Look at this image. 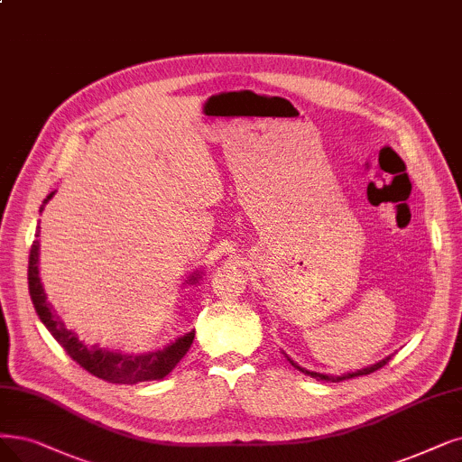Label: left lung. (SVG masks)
I'll list each match as a JSON object with an SVG mask.
<instances>
[{
    "label": "left lung",
    "instance_id": "8db88e82",
    "mask_svg": "<svg viewBox=\"0 0 462 462\" xmlns=\"http://www.w3.org/2000/svg\"><path fill=\"white\" fill-rule=\"evenodd\" d=\"M290 360V358H288ZM389 360H391V356H386L384 360H381V362H377V364H374V365H370V367H364V370H358V372H355V374H346V375H337V377H334V375H324V374H317V372H309V370H305V367H301V365H298L295 362H291V365L293 367H298V370L301 372V374H307V375H310V377H315L317 381H331V383H339V381H345V379H350V377H358V375H367V374H374V372H377V370H381V367L384 365V364H389Z\"/></svg>",
    "mask_w": 462,
    "mask_h": 462
}]
</instances>
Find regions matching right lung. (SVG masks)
<instances>
[{
  "instance_id": "1",
  "label": "right lung",
  "mask_w": 462,
  "mask_h": 462,
  "mask_svg": "<svg viewBox=\"0 0 462 462\" xmlns=\"http://www.w3.org/2000/svg\"><path fill=\"white\" fill-rule=\"evenodd\" d=\"M52 195L54 191L47 195L40 212L45 208V205L51 200ZM35 236H40V227ZM38 262H40V241H33L30 248V260H28V288H30V298L35 307V312H38L40 320L51 331L52 337L62 345V348L69 355V358L76 360L88 374L97 375L104 381L119 383V384L155 381V379L167 377L174 370L176 364L186 356L195 339V331H189V334L176 339L172 345L164 346L162 350H155V353H145V355H121V353H112V350L98 348V346H87L83 341H79V337L73 334L71 329L64 326L62 319L52 310L51 303H47L45 291L40 281ZM197 279L199 274L195 273L189 279V282H195Z\"/></svg>"
}]
</instances>
